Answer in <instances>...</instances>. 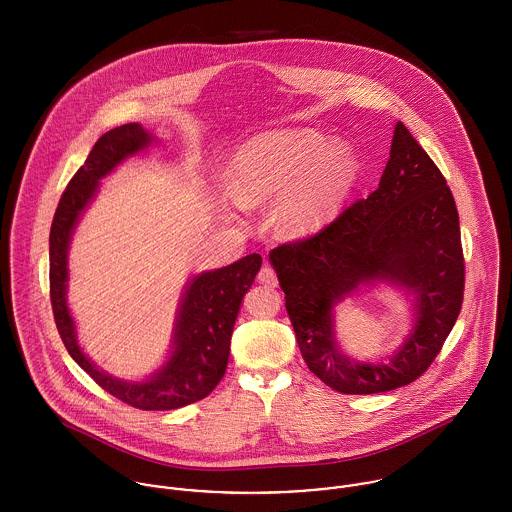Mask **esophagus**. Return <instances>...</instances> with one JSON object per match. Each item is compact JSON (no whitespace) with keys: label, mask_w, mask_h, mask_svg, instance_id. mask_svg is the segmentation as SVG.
I'll return each mask as SVG.
<instances>
[{"label":"esophagus","mask_w":512,"mask_h":512,"mask_svg":"<svg viewBox=\"0 0 512 512\" xmlns=\"http://www.w3.org/2000/svg\"><path fill=\"white\" fill-rule=\"evenodd\" d=\"M258 282L268 286V288H276L278 286V276H276V272L270 266H264L260 270V274H258Z\"/></svg>","instance_id":"34e87169"}]
</instances>
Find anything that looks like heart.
<instances>
[{"label": "heart", "instance_id": "obj_1", "mask_svg": "<svg viewBox=\"0 0 512 512\" xmlns=\"http://www.w3.org/2000/svg\"><path fill=\"white\" fill-rule=\"evenodd\" d=\"M359 161L345 144H327L313 130H276L248 140L230 157L228 191L242 207L272 205L282 238L321 232L349 199Z\"/></svg>", "mask_w": 512, "mask_h": 512}]
</instances>
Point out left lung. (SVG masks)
<instances>
[{
  "mask_svg": "<svg viewBox=\"0 0 512 512\" xmlns=\"http://www.w3.org/2000/svg\"><path fill=\"white\" fill-rule=\"evenodd\" d=\"M309 370L343 394L414 382L438 357L463 301V250L453 195L430 155L396 122L378 189L319 234L270 252ZM388 285L411 301L413 327L378 362H357L336 339L334 307Z\"/></svg>",
  "mask_w": 512,
  "mask_h": 512,
  "instance_id": "obj_1",
  "label": "left lung"
}]
</instances>
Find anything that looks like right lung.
<instances>
[{"label": "right lung", "instance_id": "right-lung-1", "mask_svg": "<svg viewBox=\"0 0 512 512\" xmlns=\"http://www.w3.org/2000/svg\"><path fill=\"white\" fill-rule=\"evenodd\" d=\"M153 144H157L155 136L136 122L106 132L94 144L84 165L67 185L53 219L49 236V280L55 323L74 363L106 392L134 408L175 410L209 396L224 376L242 297L260 272L262 256L248 254L230 266L189 278L177 305L169 353L163 365L146 378H118L88 359L78 343L76 323L67 301L69 248L74 228L96 199L100 181L126 159L136 157Z\"/></svg>", "mask_w": 512, "mask_h": 512}]
</instances>
